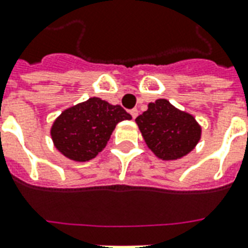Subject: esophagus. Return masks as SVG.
Here are the masks:
<instances>
[{
  "label": "esophagus",
  "instance_id": "34e87169",
  "mask_svg": "<svg viewBox=\"0 0 248 248\" xmlns=\"http://www.w3.org/2000/svg\"><path fill=\"white\" fill-rule=\"evenodd\" d=\"M138 108H131V110H130V114H131V117H133V118H137V117H138Z\"/></svg>",
  "mask_w": 248,
  "mask_h": 248
}]
</instances>
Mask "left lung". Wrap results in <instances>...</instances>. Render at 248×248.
<instances>
[{
  "label": "left lung",
  "mask_w": 248,
  "mask_h": 248,
  "mask_svg": "<svg viewBox=\"0 0 248 248\" xmlns=\"http://www.w3.org/2000/svg\"><path fill=\"white\" fill-rule=\"evenodd\" d=\"M136 122L149 148L162 160H177L188 154L200 140L202 129L195 118L177 110L166 99L149 103Z\"/></svg>",
  "instance_id": "left-lung-1"
}]
</instances>
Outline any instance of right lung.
I'll use <instances>...</instances> for the list:
<instances>
[{"label": "right lung", "mask_w": 248, "mask_h": 248, "mask_svg": "<svg viewBox=\"0 0 248 248\" xmlns=\"http://www.w3.org/2000/svg\"><path fill=\"white\" fill-rule=\"evenodd\" d=\"M130 118L129 112L118 105L90 98L62 112L52 126V140L65 157L88 161L106 146L115 124Z\"/></svg>", "instance_id": "1"}]
</instances>
